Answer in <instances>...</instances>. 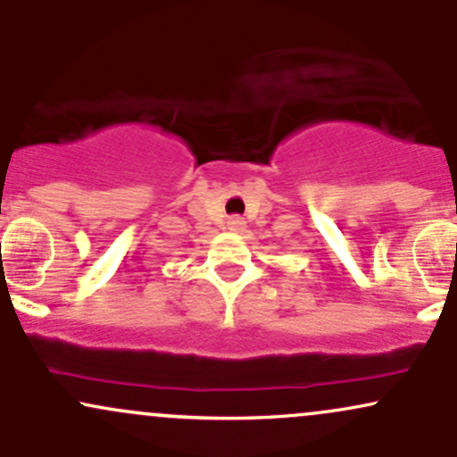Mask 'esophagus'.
<instances>
[{"label":"esophagus","instance_id":"1","mask_svg":"<svg viewBox=\"0 0 457 457\" xmlns=\"http://www.w3.org/2000/svg\"><path fill=\"white\" fill-rule=\"evenodd\" d=\"M245 228H246V223H245L243 217H229L228 219L229 232H245Z\"/></svg>","mask_w":457,"mask_h":457}]
</instances>
